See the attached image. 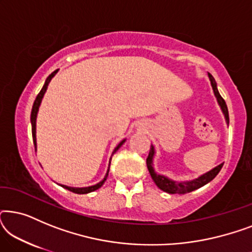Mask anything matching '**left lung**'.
<instances>
[{"label": "left lung", "instance_id": "obj_1", "mask_svg": "<svg viewBox=\"0 0 252 252\" xmlns=\"http://www.w3.org/2000/svg\"><path fill=\"white\" fill-rule=\"evenodd\" d=\"M209 78H210V81H211V86L213 88V92H215L217 101H218L220 108H221L223 115H225L226 122H227V124H228L229 123V116H228V109H227L225 99H223L221 97V95L219 94L218 88H217V84H216L215 78H213L210 73H209ZM154 156H155V148H154L153 144H151L150 151H149V156H148V158H147V167H148V170H149V173L151 175V178H153V180H154L155 184H156L157 187L161 189V190L165 191V192H168V194H179V195L187 194V192H190L192 190H196V189L203 187V186L209 184L210 181L213 180V179L217 177V174L219 173L220 170H221L222 165H223V164L218 165V166L213 168V170L209 171L208 173L201 175V177L195 179V180L187 181V182H177V181L171 180V179H168L166 177H164V175L157 174L156 172H155L154 167H153Z\"/></svg>", "mask_w": 252, "mask_h": 252}]
</instances>
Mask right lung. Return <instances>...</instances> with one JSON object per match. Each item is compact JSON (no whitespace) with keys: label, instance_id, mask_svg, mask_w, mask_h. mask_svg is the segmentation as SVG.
<instances>
[{"label":"right lung","instance_id":"add662e5","mask_svg":"<svg viewBox=\"0 0 252 252\" xmlns=\"http://www.w3.org/2000/svg\"><path fill=\"white\" fill-rule=\"evenodd\" d=\"M57 71H58V70L54 71L53 73H51V74L49 75V77L47 78V80H46V82H44V85H43L42 89H41L40 93H39V94H37V96H36L35 101H34V104H33V108H32V112H31V124H32V136H33V142H34V147H35V150H36V136H35L36 115H37V111H39V106H40V104H41V101H42V97H43L44 93H46L47 88H48V85H49V82H50L51 79L54 78V75L57 73ZM124 142H125V140H123L122 142H120V143L118 144V146H117V147L115 148V150H113L112 155L115 154L116 151L118 150L119 148L123 146ZM110 163H111V159H110ZM109 170H110V164H109L108 172H106V174H105L104 179H103V180H102L101 182H98L97 185L91 186V187H85V188H73V187H68V186H64V185H61V186H62V187H63V188L67 189V190H70V191H72V192H75V194H88V192H92V191L96 190V189H98V188H101V187H102L103 184H104L105 180H106V178H108V175H109Z\"/></svg>","mask_w":252,"mask_h":252}]
</instances>
